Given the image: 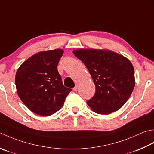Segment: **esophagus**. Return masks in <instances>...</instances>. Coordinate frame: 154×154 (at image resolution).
Wrapping results in <instances>:
<instances>
[{
	"label": "esophagus",
	"instance_id": "34e87169",
	"mask_svg": "<svg viewBox=\"0 0 154 154\" xmlns=\"http://www.w3.org/2000/svg\"><path fill=\"white\" fill-rule=\"evenodd\" d=\"M78 87H79V85H78L77 84V85H75V86L73 87V91H77V89H78Z\"/></svg>",
	"mask_w": 154,
	"mask_h": 154
}]
</instances>
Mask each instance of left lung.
I'll use <instances>...</instances> for the list:
<instances>
[{
  "label": "left lung",
  "instance_id": "8db88e82",
  "mask_svg": "<svg viewBox=\"0 0 154 154\" xmlns=\"http://www.w3.org/2000/svg\"><path fill=\"white\" fill-rule=\"evenodd\" d=\"M74 55L88 69L95 93L87 103L95 113L109 114L119 109L135 86L134 69L128 59L112 51L79 49Z\"/></svg>",
  "mask_w": 154,
  "mask_h": 154
}]
</instances>
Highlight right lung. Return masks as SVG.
Here are the masks:
<instances>
[{"mask_svg":"<svg viewBox=\"0 0 154 154\" xmlns=\"http://www.w3.org/2000/svg\"><path fill=\"white\" fill-rule=\"evenodd\" d=\"M63 50L35 54L24 62L17 72V93L26 106L42 116L56 113L72 89L63 85L57 65Z\"/></svg>","mask_w":154,"mask_h":154,"instance_id":"right-lung-1","label":"right lung"}]
</instances>
